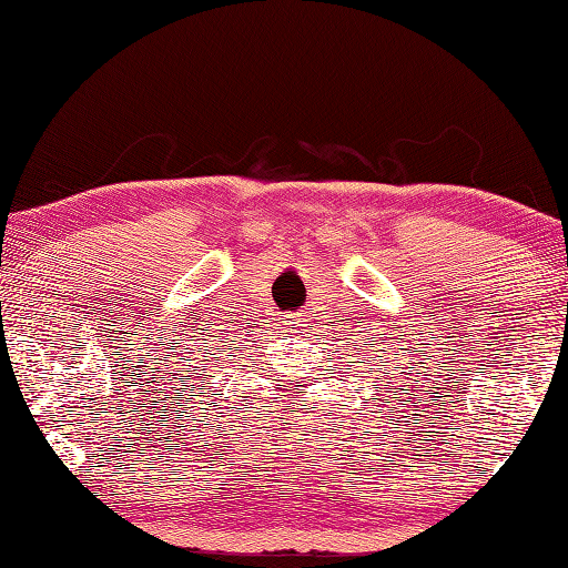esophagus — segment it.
Returning a JSON list of instances; mask_svg holds the SVG:
<instances>
[{
    "label": "esophagus",
    "mask_w": 568,
    "mask_h": 568,
    "mask_svg": "<svg viewBox=\"0 0 568 568\" xmlns=\"http://www.w3.org/2000/svg\"><path fill=\"white\" fill-rule=\"evenodd\" d=\"M281 323H283V328H285V331H295V328H303V325H305V318H303V315L287 313V315H283Z\"/></svg>",
    "instance_id": "esophagus-1"
}]
</instances>
